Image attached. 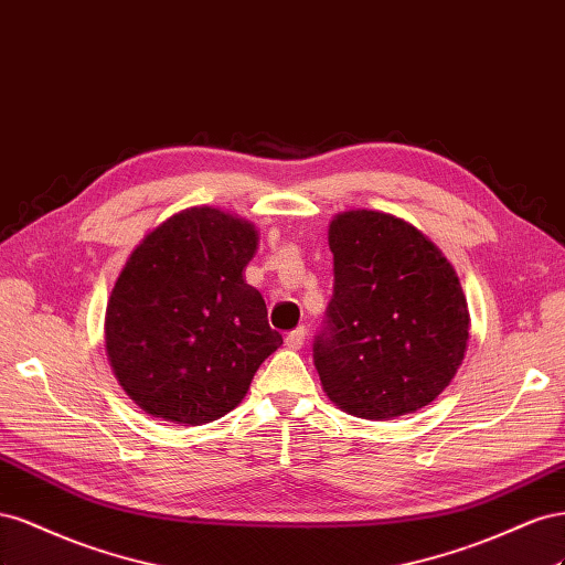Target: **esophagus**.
Listing matches in <instances>:
<instances>
[{
  "mask_svg": "<svg viewBox=\"0 0 565 565\" xmlns=\"http://www.w3.org/2000/svg\"><path fill=\"white\" fill-rule=\"evenodd\" d=\"M305 335H308V329L298 327V329H294V331H288L284 341H286V345L291 348V350H300V348L305 345Z\"/></svg>",
  "mask_w": 565,
  "mask_h": 565,
  "instance_id": "1",
  "label": "esophagus"
}]
</instances>
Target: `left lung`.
<instances>
[{
    "label": "left lung",
    "mask_w": 565,
    "mask_h": 565,
    "mask_svg": "<svg viewBox=\"0 0 565 565\" xmlns=\"http://www.w3.org/2000/svg\"><path fill=\"white\" fill-rule=\"evenodd\" d=\"M329 248L333 296L312 348L324 393L369 422L426 407L469 341L455 267L409 222L376 211L335 215Z\"/></svg>",
    "instance_id": "8db88e82"
}]
</instances>
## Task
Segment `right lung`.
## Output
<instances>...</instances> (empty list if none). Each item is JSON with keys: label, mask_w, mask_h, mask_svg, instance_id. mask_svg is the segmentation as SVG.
<instances>
[{"label": "right lung", "mask_w": 565, "mask_h": 565, "mask_svg": "<svg viewBox=\"0 0 565 565\" xmlns=\"http://www.w3.org/2000/svg\"><path fill=\"white\" fill-rule=\"evenodd\" d=\"M250 222L201 205L172 215L132 250L106 308L113 374L137 405L201 426L232 412L284 338L244 281Z\"/></svg>", "instance_id": "obj_1"}]
</instances>
